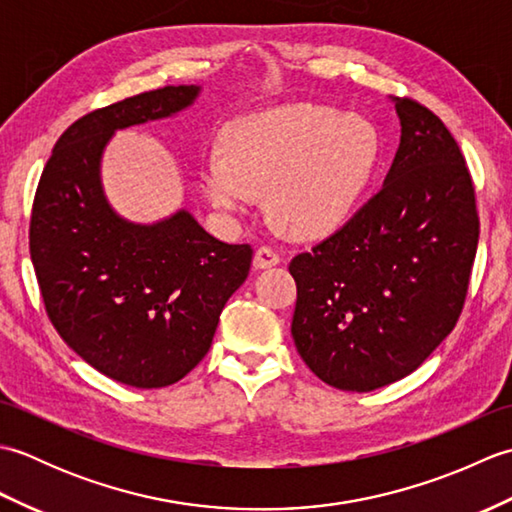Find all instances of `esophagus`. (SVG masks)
I'll return each instance as SVG.
<instances>
[{
	"mask_svg": "<svg viewBox=\"0 0 512 512\" xmlns=\"http://www.w3.org/2000/svg\"><path fill=\"white\" fill-rule=\"evenodd\" d=\"M281 262V257L277 250L268 248V246H262L255 250V257H253V268L255 270H266V268H273Z\"/></svg>",
	"mask_w": 512,
	"mask_h": 512,
	"instance_id": "1",
	"label": "esophagus"
}]
</instances>
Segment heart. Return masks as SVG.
I'll list each match as a JSON object with an SVG mask.
<instances>
[{
  "label": "heart",
  "mask_w": 512,
  "mask_h": 512,
  "mask_svg": "<svg viewBox=\"0 0 512 512\" xmlns=\"http://www.w3.org/2000/svg\"><path fill=\"white\" fill-rule=\"evenodd\" d=\"M380 154L374 125L321 105H281L228 125L224 147L200 158L204 198L224 215L268 206L290 235L325 237L350 220Z\"/></svg>",
  "instance_id": "b5f03b06"
}]
</instances>
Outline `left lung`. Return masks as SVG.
Listing matches in <instances>:
<instances>
[{"label": "left lung", "mask_w": 512, "mask_h": 512, "mask_svg": "<svg viewBox=\"0 0 512 512\" xmlns=\"http://www.w3.org/2000/svg\"><path fill=\"white\" fill-rule=\"evenodd\" d=\"M400 145L383 187L292 259V339L323 383L374 391L409 376L458 321L480 237L462 151L440 118L391 96Z\"/></svg>", "instance_id": "8db88e82"}]
</instances>
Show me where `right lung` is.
Returning <instances> with one entry per match:
<instances>
[{"label": "right lung", "mask_w": 512, "mask_h": 512, "mask_svg": "<svg viewBox=\"0 0 512 512\" xmlns=\"http://www.w3.org/2000/svg\"><path fill=\"white\" fill-rule=\"evenodd\" d=\"M200 85L136 94L72 123L41 173L30 217V257L46 312L85 363L118 383H178L209 352L228 297L253 250L209 235L178 209L132 222L103 189V154L118 129L171 118Z\"/></svg>", "instance_id": "right-lung-1"}]
</instances>
